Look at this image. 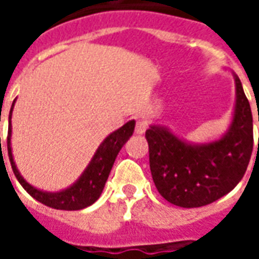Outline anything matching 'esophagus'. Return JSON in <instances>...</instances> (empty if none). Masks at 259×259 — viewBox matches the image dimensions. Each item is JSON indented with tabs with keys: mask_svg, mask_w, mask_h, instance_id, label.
<instances>
[{
	"mask_svg": "<svg viewBox=\"0 0 259 259\" xmlns=\"http://www.w3.org/2000/svg\"><path fill=\"white\" fill-rule=\"evenodd\" d=\"M147 127H148V124H147L146 120H144V119H139V120L136 122L135 132L137 133V135H143V133L147 130Z\"/></svg>",
	"mask_w": 259,
	"mask_h": 259,
	"instance_id": "esophagus-1",
	"label": "esophagus"
}]
</instances>
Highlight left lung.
I'll return each instance as SVG.
<instances>
[{
    "mask_svg": "<svg viewBox=\"0 0 259 259\" xmlns=\"http://www.w3.org/2000/svg\"><path fill=\"white\" fill-rule=\"evenodd\" d=\"M146 139L152 180L170 204L197 208L228 194L244 176L254 146L250 102L240 79L233 122L221 140L190 146L159 126L147 130Z\"/></svg>",
    "mask_w": 259,
    "mask_h": 259,
    "instance_id": "8db88e82",
    "label": "left lung"
}]
</instances>
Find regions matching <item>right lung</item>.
I'll return each instance as SVG.
<instances>
[{
	"label": "right lung",
	"mask_w": 259,
	"mask_h": 259,
	"mask_svg": "<svg viewBox=\"0 0 259 259\" xmlns=\"http://www.w3.org/2000/svg\"><path fill=\"white\" fill-rule=\"evenodd\" d=\"M12 108H14V104L11 107V112H12ZM11 132L12 130H11V120H9L8 137H7L9 162H11L16 179L19 180L23 189L33 198L40 201L44 205L51 206L55 209H64V211H77V209H83L85 206L94 204L100 198L118 152L135 132V120H130L120 129L115 130L113 133L108 136L107 139L102 141L101 146L98 147L96 155L93 157L90 165L87 166L84 174L80 176V179L69 189L59 191V193H44V191L37 190L20 176L19 170L16 169V165L14 162L12 151H11Z\"/></svg>",
	"instance_id": "right-lung-1"
}]
</instances>
